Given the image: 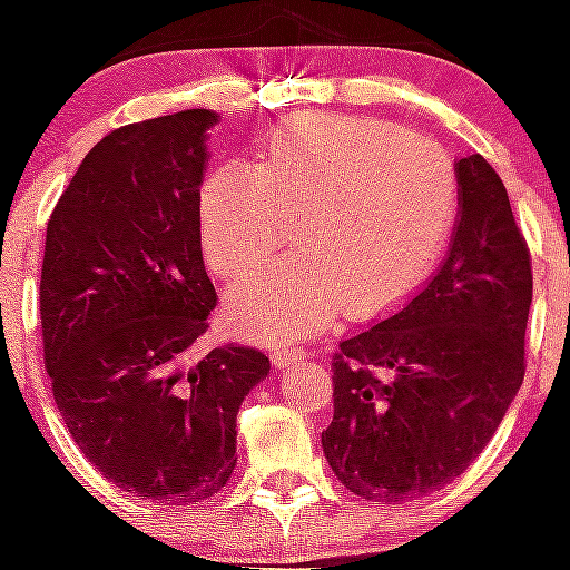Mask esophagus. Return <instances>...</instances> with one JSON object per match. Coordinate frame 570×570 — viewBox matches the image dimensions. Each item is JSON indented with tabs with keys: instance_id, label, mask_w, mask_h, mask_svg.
I'll return each mask as SVG.
<instances>
[{
	"instance_id": "34e87169",
	"label": "esophagus",
	"mask_w": 570,
	"mask_h": 570,
	"mask_svg": "<svg viewBox=\"0 0 570 570\" xmlns=\"http://www.w3.org/2000/svg\"><path fill=\"white\" fill-rule=\"evenodd\" d=\"M273 362L275 367H297L303 362V351H297V347H275Z\"/></svg>"
}]
</instances>
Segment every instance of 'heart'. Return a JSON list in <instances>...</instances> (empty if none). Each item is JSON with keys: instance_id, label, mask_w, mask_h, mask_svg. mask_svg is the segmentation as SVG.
<instances>
[{"instance_id": "heart-1", "label": "heart", "mask_w": 570, "mask_h": 570, "mask_svg": "<svg viewBox=\"0 0 570 570\" xmlns=\"http://www.w3.org/2000/svg\"><path fill=\"white\" fill-rule=\"evenodd\" d=\"M460 184L443 147L384 119L306 114L264 138L256 169L225 164L197 200L206 262L225 278L262 267L295 219L289 262L234 292V320L264 342H295L351 301L379 314L412 295L443 256Z\"/></svg>"}]
</instances>
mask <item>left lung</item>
<instances>
[{"mask_svg": "<svg viewBox=\"0 0 570 570\" xmlns=\"http://www.w3.org/2000/svg\"><path fill=\"white\" fill-rule=\"evenodd\" d=\"M449 256L392 317L340 342L323 454L351 493L412 501L454 482L523 384L532 262L482 156L456 161Z\"/></svg>", "mask_w": 570, "mask_h": 570, "instance_id": "left-lung-1", "label": "left lung"}]
</instances>
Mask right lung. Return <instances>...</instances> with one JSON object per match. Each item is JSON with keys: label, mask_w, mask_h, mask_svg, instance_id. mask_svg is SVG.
Wrapping results in <instances>:
<instances>
[{"label": "right lung", "mask_w": 570, "mask_h": 570, "mask_svg": "<svg viewBox=\"0 0 570 570\" xmlns=\"http://www.w3.org/2000/svg\"><path fill=\"white\" fill-rule=\"evenodd\" d=\"M214 110L125 125L94 145L47 223L41 331L55 403L105 479L195 504L236 468V414L267 379L256 347L195 358L217 292L200 200Z\"/></svg>", "instance_id": "1"}]
</instances>
